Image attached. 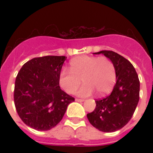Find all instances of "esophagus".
Returning <instances> with one entry per match:
<instances>
[{
	"mask_svg": "<svg viewBox=\"0 0 153 153\" xmlns=\"http://www.w3.org/2000/svg\"><path fill=\"white\" fill-rule=\"evenodd\" d=\"M75 101L79 102H84V99H79V98H75Z\"/></svg>",
	"mask_w": 153,
	"mask_h": 153,
	"instance_id": "34e87169",
	"label": "esophagus"
}]
</instances>
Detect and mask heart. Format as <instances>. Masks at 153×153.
I'll return each mask as SVG.
<instances>
[{
    "label": "heart",
    "mask_w": 153,
    "mask_h": 153,
    "mask_svg": "<svg viewBox=\"0 0 153 153\" xmlns=\"http://www.w3.org/2000/svg\"><path fill=\"white\" fill-rule=\"evenodd\" d=\"M116 78V68L109 58L82 55L70 62V71H61L59 85L66 93L72 94L82 80L85 84L78 93L79 96L87 97L94 91L98 95L103 96L113 90Z\"/></svg>",
    "instance_id": "1"
}]
</instances>
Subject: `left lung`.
<instances>
[{"instance_id": "8db88e82", "label": "left lung", "mask_w": 153, "mask_h": 153, "mask_svg": "<svg viewBox=\"0 0 153 153\" xmlns=\"http://www.w3.org/2000/svg\"><path fill=\"white\" fill-rule=\"evenodd\" d=\"M114 62L116 68V84L109 96L96 100V107L86 116L90 123L105 133L121 129L130 121L139 102L140 81L128 60L112 51H101Z\"/></svg>"}]
</instances>
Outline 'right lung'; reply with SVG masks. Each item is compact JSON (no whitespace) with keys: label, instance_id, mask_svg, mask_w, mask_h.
Listing matches in <instances>:
<instances>
[{"label":"right lung","instance_id":"1","mask_svg":"<svg viewBox=\"0 0 153 153\" xmlns=\"http://www.w3.org/2000/svg\"><path fill=\"white\" fill-rule=\"evenodd\" d=\"M66 56L34 58L16 78L14 103L20 119L39 131L50 130L64 116L74 98L60 89L59 75Z\"/></svg>","mask_w":153,"mask_h":153}]
</instances>
